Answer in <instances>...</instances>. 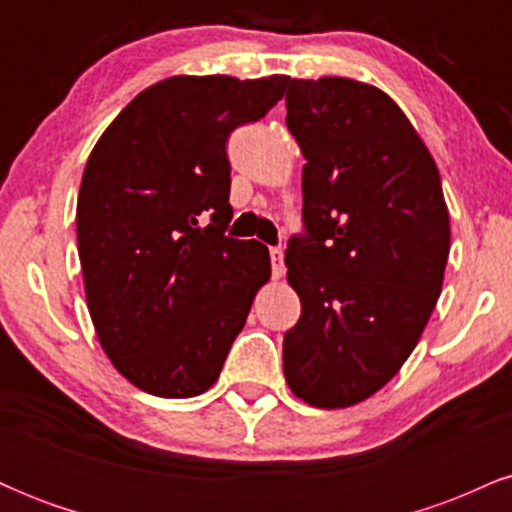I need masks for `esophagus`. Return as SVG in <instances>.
<instances>
[{
	"mask_svg": "<svg viewBox=\"0 0 512 512\" xmlns=\"http://www.w3.org/2000/svg\"><path fill=\"white\" fill-rule=\"evenodd\" d=\"M269 260H272L274 276L284 274V250H281V248H269Z\"/></svg>",
	"mask_w": 512,
	"mask_h": 512,
	"instance_id": "esophagus-1",
	"label": "esophagus"
}]
</instances>
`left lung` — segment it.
I'll return each instance as SVG.
<instances>
[{
  "instance_id": "8db88e82",
  "label": "left lung",
  "mask_w": 512,
  "mask_h": 512,
  "mask_svg": "<svg viewBox=\"0 0 512 512\" xmlns=\"http://www.w3.org/2000/svg\"><path fill=\"white\" fill-rule=\"evenodd\" d=\"M303 233L289 238L301 317L284 334L293 395L322 409L378 392L407 361L443 286L450 216L431 154L380 88L289 79Z\"/></svg>"
}]
</instances>
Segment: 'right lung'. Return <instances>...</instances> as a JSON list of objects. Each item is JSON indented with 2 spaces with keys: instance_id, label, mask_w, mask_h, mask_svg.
<instances>
[{
  "instance_id": "add662e5",
  "label": "right lung",
  "mask_w": 512,
  "mask_h": 512,
  "mask_svg": "<svg viewBox=\"0 0 512 512\" xmlns=\"http://www.w3.org/2000/svg\"><path fill=\"white\" fill-rule=\"evenodd\" d=\"M286 84L276 74L158 81L88 156L76 202L88 313L113 366L144 392H207L269 279L267 248L226 236V144Z\"/></svg>"
}]
</instances>
